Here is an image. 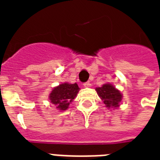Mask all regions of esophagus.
<instances>
[{"label":"esophagus","instance_id":"obj_1","mask_svg":"<svg viewBox=\"0 0 160 160\" xmlns=\"http://www.w3.org/2000/svg\"><path fill=\"white\" fill-rule=\"evenodd\" d=\"M83 85L85 86V87H90V81H87V82H85L83 84Z\"/></svg>","mask_w":160,"mask_h":160}]
</instances>
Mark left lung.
I'll return each mask as SVG.
<instances>
[{"label": "left lung", "mask_w": 160, "mask_h": 160, "mask_svg": "<svg viewBox=\"0 0 160 160\" xmlns=\"http://www.w3.org/2000/svg\"><path fill=\"white\" fill-rule=\"evenodd\" d=\"M98 95L105 104L107 108H116L122 100V95L119 90L109 84H105L101 87L95 89Z\"/></svg>", "instance_id": "obj_1"}]
</instances>
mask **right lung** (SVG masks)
Wrapping results in <instances>:
<instances>
[{
	"mask_svg": "<svg viewBox=\"0 0 160 160\" xmlns=\"http://www.w3.org/2000/svg\"><path fill=\"white\" fill-rule=\"evenodd\" d=\"M79 90L80 88L76 83H64L54 88L50 94V100L52 104L56 105L57 109L60 110H65L68 109L73 100L76 97Z\"/></svg>",
	"mask_w": 160,
	"mask_h": 160,
	"instance_id": "right-lung-1",
	"label": "right lung"
}]
</instances>
